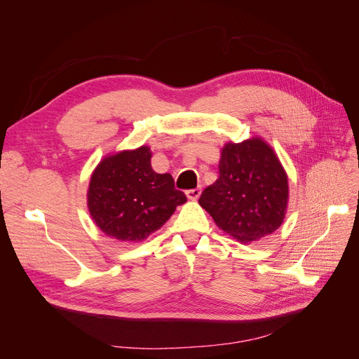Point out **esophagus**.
<instances>
[{
	"label": "esophagus",
	"mask_w": 359,
	"mask_h": 359,
	"mask_svg": "<svg viewBox=\"0 0 359 359\" xmlns=\"http://www.w3.org/2000/svg\"><path fill=\"white\" fill-rule=\"evenodd\" d=\"M201 193H202V190L198 187V189H193V190H187V191H186V196H187L190 201H196V199H199Z\"/></svg>",
	"instance_id": "34e87169"
}]
</instances>
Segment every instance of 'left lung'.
Segmentation results:
<instances>
[{
	"mask_svg": "<svg viewBox=\"0 0 359 359\" xmlns=\"http://www.w3.org/2000/svg\"><path fill=\"white\" fill-rule=\"evenodd\" d=\"M219 170L199 199L217 227L241 244L276 232L286 217L289 180L273 147L260 136L227 142Z\"/></svg>",
	"mask_w": 359,
	"mask_h": 359,
	"instance_id": "obj_1",
	"label": "left lung"
}]
</instances>
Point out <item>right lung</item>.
Wrapping results in <instances>:
<instances>
[{
  "mask_svg": "<svg viewBox=\"0 0 359 359\" xmlns=\"http://www.w3.org/2000/svg\"><path fill=\"white\" fill-rule=\"evenodd\" d=\"M149 147L104 156L91 173L86 205L100 231L121 243H142L187 202L169 173L151 168Z\"/></svg>",
  "mask_w": 359,
  "mask_h": 359,
  "instance_id": "right-lung-1",
  "label": "right lung"
}]
</instances>
